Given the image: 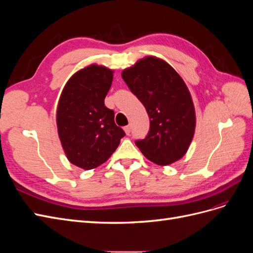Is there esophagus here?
Instances as JSON below:
<instances>
[{
    "label": "esophagus",
    "mask_w": 253,
    "mask_h": 253,
    "mask_svg": "<svg viewBox=\"0 0 253 253\" xmlns=\"http://www.w3.org/2000/svg\"><path fill=\"white\" fill-rule=\"evenodd\" d=\"M125 132H126V135H129V133H131V126H125Z\"/></svg>",
    "instance_id": "obj_1"
}]
</instances>
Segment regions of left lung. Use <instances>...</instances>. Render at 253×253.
<instances>
[{
  "instance_id": "8db88e82",
  "label": "left lung",
  "mask_w": 253,
  "mask_h": 253,
  "mask_svg": "<svg viewBox=\"0 0 253 253\" xmlns=\"http://www.w3.org/2000/svg\"><path fill=\"white\" fill-rule=\"evenodd\" d=\"M121 76L150 118V131L135 141L137 147L159 166L180 159L195 131L194 104L186 83L170 64L155 57L139 60Z\"/></svg>"
}]
</instances>
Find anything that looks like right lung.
I'll return each instance as SVG.
<instances>
[{
  "label": "right lung",
  "mask_w": 253,
  "mask_h": 253,
  "mask_svg": "<svg viewBox=\"0 0 253 253\" xmlns=\"http://www.w3.org/2000/svg\"><path fill=\"white\" fill-rule=\"evenodd\" d=\"M113 71L91 64L67 81L59 99L57 126L61 144L70 162L90 170L102 165L126 136L104 105Z\"/></svg>",
  "instance_id": "obj_1"
}]
</instances>
